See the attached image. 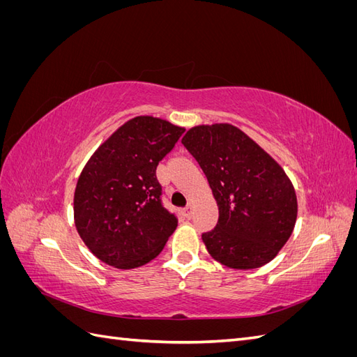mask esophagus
Returning a JSON list of instances; mask_svg holds the SVG:
<instances>
[{
    "instance_id": "obj_1",
    "label": "esophagus",
    "mask_w": 357,
    "mask_h": 357,
    "mask_svg": "<svg viewBox=\"0 0 357 357\" xmlns=\"http://www.w3.org/2000/svg\"><path fill=\"white\" fill-rule=\"evenodd\" d=\"M192 213H193V205H192V204H189L188 207L185 208V215H186L188 219H190V218H192Z\"/></svg>"
}]
</instances>
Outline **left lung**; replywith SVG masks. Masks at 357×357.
<instances>
[{
  "label": "left lung",
  "mask_w": 357,
  "mask_h": 357,
  "mask_svg": "<svg viewBox=\"0 0 357 357\" xmlns=\"http://www.w3.org/2000/svg\"><path fill=\"white\" fill-rule=\"evenodd\" d=\"M181 143L207 176L219 207L215 228L202 234L211 257L234 269L271 262L298 215L295 188L284 169L231 123L193 126Z\"/></svg>",
  "instance_id": "obj_1"
}]
</instances>
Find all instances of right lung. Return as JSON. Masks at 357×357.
Returning <instances> with one entry per match:
<instances>
[{"instance_id": "1", "label": "right lung", "mask_w": 357, "mask_h": 357, "mask_svg": "<svg viewBox=\"0 0 357 357\" xmlns=\"http://www.w3.org/2000/svg\"><path fill=\"white\" fill-rule=\"evenodd\" d=\"M185 128L137 116L105 139L86 162L74 192L80 238L104 264L132 269L155 259L177 228L160 201L156 167Z\"/></svg>"}]
</instances>
